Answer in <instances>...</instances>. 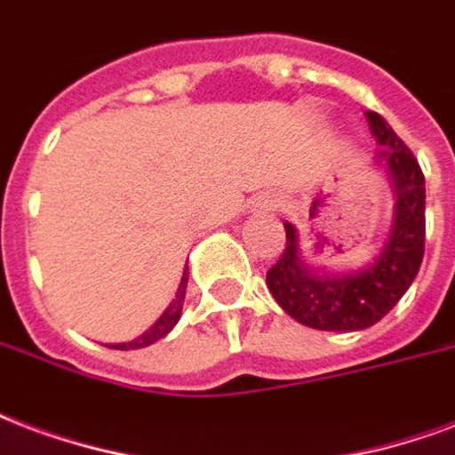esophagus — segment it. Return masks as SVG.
Masks as SVG:
<instances>
[{"instance_id":"obj_1","label":"esophagus","mask_w":455,"mask_h":455,"mask_svg":"<svg viewBox=\"0 0 455 455\" xmlns=\"http://www.w3.org/2000/svg\"><path fill=\"white\" fill-rule=\"evenodd\" d=\"M260 207L262 210H277L279 200L275 197V195H265V197L260 200Z\"/></svg>"}]
</instances>
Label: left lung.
Instances as JSON below:
<instances>
[{
    "label": "left lung",
    "mask_w": 455,
    "mask_h": 455,
    "mask_svg": "<svg viewBox=\"0 0 455 455\" xmlns=\"http://www.w3.org/2000/svg\"><path fill=\"white\" fill-rule=\"evenodd\" d=\"M376 142L383 149L376 166L386 171L393 193V219L381 248L355 270L313 267L299 248V231L284 221L287 248L267 272V289L284 311L315 331L355 332L371 328L398 304L415 282L425 255V176L379 113H366Z\"/></svg>",
    "instance_id": "obj_1"
}]
</instances>
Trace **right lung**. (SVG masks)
Segmentation results:
<instances>
[{"mask_svg": "<svg viewBox=\"0 0 455 455\" xmlns=\"http://www.w3.org/2000/svg\"><path fill=\"white\" fill-rule=\"evenodd\" d=\"M185 289H188V265H185L183 277L176 289V296L171 299V304L166 306V311L161 313L159 321L151 325L149 331H144L140 338L130 339V342H117V345H108L113 349H142L149 347L154 342H159L161 338H166L168 332L176 328V323L180 321V313H183V301H185Z\"/></svg>", "mask_w": 455, "mask_h": 455, "instance_id": "obj_1", "label": "right lung"}]
</instances>
